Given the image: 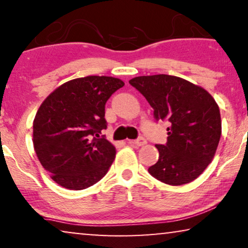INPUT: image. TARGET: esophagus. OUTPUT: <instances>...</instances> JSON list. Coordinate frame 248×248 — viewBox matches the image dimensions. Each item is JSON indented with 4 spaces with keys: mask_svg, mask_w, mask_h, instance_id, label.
I'll return each mask as SVG.
<instances>
[{
    "mask_svg": "<svg viewBox=\"0 0 248 248\" xmlns=\"http://www.w3.org/2000/svg\"><path fill=\"white\" fill-rule=\"evenodd\" d=\"M128 143L131 145H135V147H142V145L147 144V140L143 138H139L137 140H132V141H128Z\"/></svg>",
    "mask_w": 248,
    "mask_h": 248,
    "instance_id": "1",
    "label": "esophagus"
}]
</instances>
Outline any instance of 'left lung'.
<instances>
[{"label": "left lung", "instance_id": "1", "mask_svg": "<svg viewBox=\"0 0 248 248\" xmlns=\"http://www.w3.org/2000/svg\"><path fill=\"white\" fill-rule=\"evenodd\" d=\"M130 83L145 97L157 120H167L166 144H157L159 159L148 169L165 184H187L204 171L221 137L218 104L202 87L168 74L135 77Z\"/></svg>", "mask_w": 248, "mask_h": 248}]
</instances>
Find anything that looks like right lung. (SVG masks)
Listing matches in <instances>:
<instances>
[{
    "label": "right lung",
    "instance_id": "1",
    "mask_svg": "<svg viewBox=\"0 0 248 248\" xmlns=\"http://www.w3.org/2000/svg\"><path fill=\"white\" fill-rule=\"evenodd\" d=\"M124 86L121 79L88 76L67 81L43 101L33 120L37 158L56 184L84 189L107 174L116 149L100 137L105 105Z\"/></svg>",
    "mask_w": 248,
    "mask_h": 248
}]
</instances>
